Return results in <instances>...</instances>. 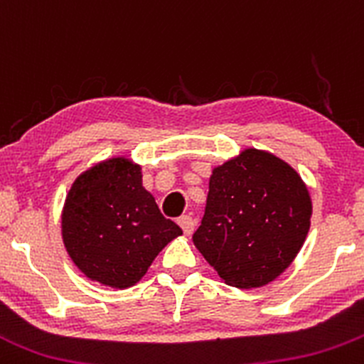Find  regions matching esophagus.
Listing matches in <instances>:
<instances>
[{"mask_svg": "<svg viewBox=\"0 0 364 364\" xmlns=\"http://www.w3.org/2000/svg\"><path fill=\"white\" fill-rule=\"evenodd\" d=\"M177 223L181 225V228L183 230V233H186V235H191V233H193L194 221H193V218H191V215H182V218H178Z\"/></svg>", "mask_w": 364, "mask_h": 364, "instance_id": "obj_1", "label": "esophagus"}]
</instances>
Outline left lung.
<instances>
[{
  "mask_svg": "<svg viewBox=\"0 0 364 364\" xmlns=\"http://www.w3.org/2000/svg\"><path fill=\"white\" fill-rule=\"evenodd\" d=\"M309 218L311 198L299 173L272 154L247 149L212 170L193 242L225 283L257 289L292 264Z\"/></svg>",
  "mask_w": 364,
  "mask_h": 364,
  "instance_id": "left-lung-1",
  "label": "left lung"
}]
</instances>
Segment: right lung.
<instances>
[{
  "instance_id": "add662e5",
  "label": "right lung",
  "mask_w": 364,
  "mask_h": 364,
  "mask_svg": "<svg viewBox=\"0 0 364 364\" xmlns=\"http://www.w3.org/2000/svg\"><path fill=\"white\" fill-rule=\"evenodd\" d=\"M61 235L68 257L86 278L127 289L145 276L154 258L182 230L161 214L143 187L141 166L113 157L72 183L61 214Z\"/></svg>"
}]
</instances>
